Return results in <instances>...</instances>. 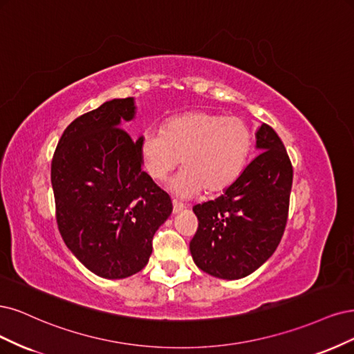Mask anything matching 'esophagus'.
Masks as SVG:
<instances>
[{"label":"esophagus","instance_id":"obj_1","mask_svg":"<svg viewBox=\"0 0 354 354\" xmlns=\"http://www.w3.org/2000/svg\"><path fill=\"white\" fill-rule=\"evenodd\" d=\"M172 204H174V213H179V212H182V210L185 209V204L178 201V200H174Z\"/></svg>","mask_w":354,"mask_h":354}]
</instances>
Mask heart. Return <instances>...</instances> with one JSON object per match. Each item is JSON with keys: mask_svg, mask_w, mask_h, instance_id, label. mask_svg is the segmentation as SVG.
<instances>
[{"mask_svg": "<svg viewBox=\"0 0 354 354\" xmlns=\"http://www.w3.org/2000/svg\"><path fill=\"white\" fill-rule=\"evenodd\" d=\"M253 147V132L241 118L197 110L169 119L163 132L147 131L140 140V157L147 175L163 180L179 166L185 169L170 188L182 197L203 189L214 196L241 175Z\"/></svg>", "mask_w": 354, "mask_h": 354, "instance_id": "b5f03b06", "label": "heart"}]
</instances>
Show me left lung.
<instances>
[{
  "mask_svg": "<svg viewBox=\"0 0 354 354\" xmlns=\"http://www.w3.org/2000/svg\"><path fill=\"white\" fill-rule=\"evenodd\" d=\"M259 154L221 197L196 204L189 243L196 265L212 277L239 279L275 253L285 231L292 185L287 150L269 124L256 132Z\"/></svg>",
  "mask_w": 354,
  "mask_h": 354,
  "instance_id": "left-lung-1",
  "label": "left lung"
}]
</instances>
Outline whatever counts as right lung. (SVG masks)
Instances as JSON below:
<instances>
[{
    "label": "right lung",
    "mask_w": 354,
    "mask_h": 354,
    "mask_svg": "<svg viewBox=\"0 0 354 354\" xmlns=\"http://www.w3.org/2000/svg\"><path fill=\"white\" fill-rule=\"evenodd\" d=\"M132 97L106 101L75 119L51 162L55 219L81 263L107 279L140 272L153 236L172 213L169 194L142 170L140 140L122 129L135 118Z\"/></svg>",
    "instance_id": "1"
}]
</instances>
